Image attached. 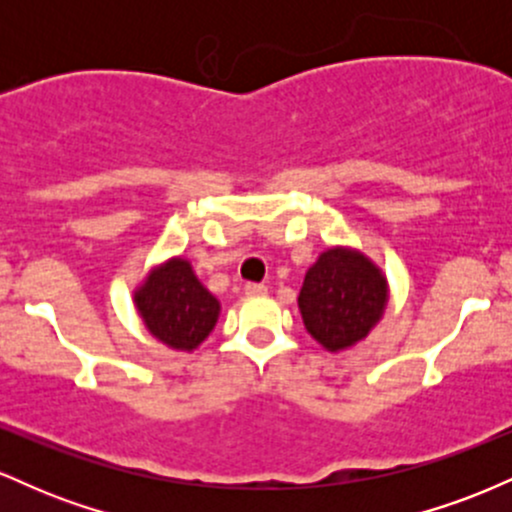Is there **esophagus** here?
Listing matches in <instances>:
<instances>
[{
    "label": "esophagus",
    "instance_id": "esophagus-1",
    "mask_svg": "<svg viewBox=\"0 0 512 512\" xmlns=\"http://www.w3.org/2000/svg\"><path fill=\"white\" fill-rule=\"evenodd\" d=\"M267 286L264 284H245V296H264Z\"/></svg>",
    "mask_w": 512,
    "mask_h": 512
}]
</instances>
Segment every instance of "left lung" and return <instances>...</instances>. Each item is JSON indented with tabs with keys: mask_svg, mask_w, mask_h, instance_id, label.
<instances>
[{
	"mask_svg": "<svg viewBox=\"0 0 512 512\" xmlns=\"http://www.w3.org/2000/svg\"><path fill=\"white\" fill-rule=\"evenodd\" d=\"M390 286L368 255L334 245L305 272L298 310L305 330L332 354L351 349L383 320Z\"/></svg>",
	"mask_w": 512,
	"mask_h": 512,
	"instance_id": "obj_1",
	"label": "left lung"
}]
</instances>
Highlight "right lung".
Returning <instances> with one entry per match:
<instances>
[{
  "instance_id": "obj_1",
  "label": "right lung",
  "mask_w": 512,
  "mask_h": 512,
  "mask_svg": "<svg viewBox=\"0 0 512 512\" xmlns=\"http://www.w3.org/2000/svg\"><path fill=\"white\" fill-rule=\"evenodd\" d=\"M134 308L154 339L175 351H195L219 320L221 303L185 257L156 264L134 289Z\"/></svg>"
}]
</instances>
